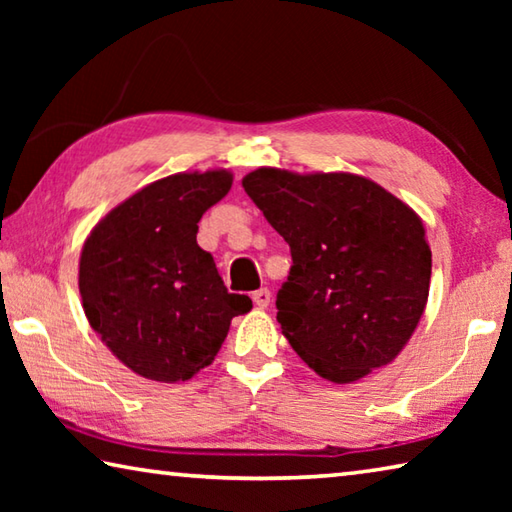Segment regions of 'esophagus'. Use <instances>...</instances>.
Masks as SVG:
<instances>
[{"mask_svg":"<svg viewBox=\"0 0 512 512\" xmlns=\"http://www.w3.org/2000/svg\"><path fill=\"white\" fill-rule=\"evenodd\" d=\"M253 302H255V305H257L259 309L268 307V302H271V291H268V289L255 291V293H253Z\"/></svg>","mask_w":512,"mask_h":512,"instance_id":"34e87169","label":"esophagus"}]
</instances>
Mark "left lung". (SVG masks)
Returning <instances> with one entry per match:
<instances>
[{
	"instance_id": "1",
	"label": "left lung",
	"mask_w": 512,
	"mask_h": 512,
	"mask_svg": "<svg viewBox=\"0 0 512 512\" xmlns=\"http://www.w3.org/2000/svg\"><path fill=\"white\" fill-rule=\"evenodd\" d=\"M241 185L291 248L275 307L298 357L336 384L391 363L429 296L431 248L418 214L352 173L262 167Z\"/></svg>"
}]
</instances>
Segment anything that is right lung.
<instances>
[{"mask_svg":"<svg viewBox=\"0 0 512 512\" xmlns=\"http://www.w3.org/2000/svg\"><path fill=\"white\" fill-rule=\"evenodd\" d=\"M230 187L228 171L167 176L117 205L85 241V316L137 375L192 379L214 361L230 320L253 307L228 293L214 257L196 244L198 221Z\"/></svg>","mask_w":512,"mask_h":512,"instance_id":"1","label":"right lung"}]
</instances>
